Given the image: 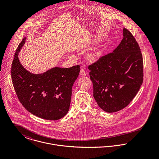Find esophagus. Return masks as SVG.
I'll use <instances>...</instances> for the list:
<instances>
[{"label": "esophagus", "instance_id": "1", "mask_svg": "<svg viewBox=\"0 0 159 159\" xmlns=\"http://www.w3.org/2000/svg\"><path fill=\"white\" fill-rule=\"evenodd\" d=\"M80 75H81V76H86V75H87V72H86V71H85L84 69L81 68V70H80Z\"/></svg>", "mask_w": 159, "mask_h": 159}]
</instances>
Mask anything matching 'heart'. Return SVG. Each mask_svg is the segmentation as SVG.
I'll return each mask as SVG.
<instances>
[{"label":"heart","mask_w":159,"mask_h":159,"mask_svg":"<svg viewBox=\"0 0 159 159\" xmlns=\"http://www.w3.org/2000/svg\"><path fill=\"white\" fill-rule=\"evenodd\" d=\"M97 57V54L96 53H90L88 56V58L89 59V60H93L95 59V57Z\"/></svg>","instance_id":"1"}]
</instances>
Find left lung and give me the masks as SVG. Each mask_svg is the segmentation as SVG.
Wrapping results in <instances>:
<instances>
[{
  "mask_svg": "<svg viewBox=\"0 0 159 159\" xmlns=\"http://www.w3.org/2000/svg\"><path fill=\"white\" fill-rule=\"evenodd\" d=\"M93 97L107 113L118 111L135 97L143 83V62L133 35L123 29V39L113 52L88 67Z\"/></svg>",
  "mask_w": 159,
  "mask_h": 159,
  "instance_id": "8db88e82",
  "label": "left lung"
}]
</instances>
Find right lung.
I'll return each instance as SVG.
<instances>
[{
    "mask_svg": "<svg viewBox=\"0 0 159 159\" xmlns=\"http://www.w3.org/2000/svg\"><path fill=\"white\" fill-rule=\"evenodd\" d=\"M24 37L16 51L11 66V80L19 100L30 113L46 120H58L68 113L72 86L80 66L53 67L34 74L21 64L18 55L25 43Z\"/></svg>",
    "mask_w": 159,
    "mask_h": 159,
    "instance_id": "obj_1",
    "label": "right lung"
}]
</instances>
